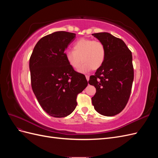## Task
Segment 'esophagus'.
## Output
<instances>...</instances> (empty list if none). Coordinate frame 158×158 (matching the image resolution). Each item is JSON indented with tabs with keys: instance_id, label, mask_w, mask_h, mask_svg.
I'll list each match as a JSON object with an SVG mask.
<instances>
[{
	"instance_id": "obj_1",
	"label": "esophagus",
	"mask_w": 158,
	"mask_h": 158,
	"mask_svg": "<svg viewBox=\"0 0 158 158\" xmlns=\"http://www.w3.org/2000/svg\"><path fill=\"white\" fill-rule=\"evenodd\" d=\"M85 78H86V80L88 81L89 80V76L88 75H85Z\"/></svg>"
}]
</instances>
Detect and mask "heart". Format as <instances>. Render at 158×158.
I'll return each instance as SVG.
<instances>
[{"mask_svg": "<svg viewBox=\"0 0 158 158\" xmlns=\"http://www.w3.org/2000/svg\"><path fill=\"white\" fill-rule=\"evenodd\" d=\"M68 64L74 69H77L83 62L78 71L86 73L91 69L97 70L103 64L106 59V48L103 43L98 40L82 38L73 44V50L65 52Z\"/></svg>", "mask_w": 158, "mask_h": 158, "instance_id": "1", "label": "heart"}]
</instances>
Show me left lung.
<instances>
[{
	"instance_id": "obj_1",
	"label": "left lung",
	"mask_w": 158,
	"mask_h": 158,
	"mask_svg": "<svg viewBox=\"0 0 158 158\" xmlns=\"http://www.w3.org/2000/svg\"><path fill=\"white\" fill-rule=\"evenodd\" d=\"M106 48V59L88 83L96 93L92 98L95 111L111 117L121 113L130 98L134 80L132 52L122 40L111 33H93Z\"/></svg>"
}]
</instances>
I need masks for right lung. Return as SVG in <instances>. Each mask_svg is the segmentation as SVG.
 I'll return each mask as SVG.
<instances>
[{"label":"right lung","instance_id":"right-lung-1","mask_svg":"<svg viewBox=\"0 0 158 158\" xmlns=\"http://www.w3.org/2000/svg\"><path fill=\"white\" fill-rule=\"evenodd\" d=\"M76 34L56 31L37 43L30 59L33 92L42 109L54 117H64L75 109L76 98L86 88L85 76L66 61L64 51Z\"/></svg>","mask_w":158,"mask_h":158}]
</instances>
